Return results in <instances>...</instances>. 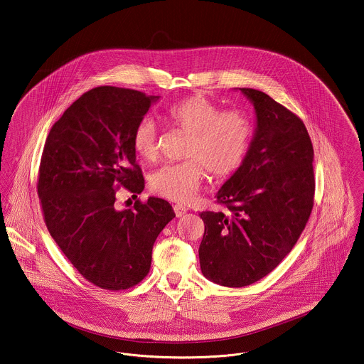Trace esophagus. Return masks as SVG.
Listing matches in <instances>:
<instances>
[{"label":"esophagus","instance_id":"esophagus-1","mask_svg":"<svg viewBox=\"0 0 364 364\" xmlns=\"http://www.w3.org/2000/svg\"><path fill=\"white\" fill-rule=\"evenodd\" d=\"M173 210L176 213V217H183L188 211V208L183 206V205H174Z\"/></svg>","mask_w":364,"mask_h":364}]
</instances>
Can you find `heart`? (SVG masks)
<instances>
[{"mask_svg": "<svg viewBox=\"0 0 364 364\" xmlns=\"http://www.w3.org/2000/svg\"><path fill=\"white\" fill-rule=\"evenodd\" d=\"M165 120L176 129L188 134L184 156L178 164H168L156 171L150 186L158 195L176 202H190L206 177L215 178L235 173L248 153L252 122L239 110H223L205 95L195 94L168 107ZM132 146L141 159L156 156V127L143 119L132 134Z\"/></svg>", "mask_w": 364, "mask_h": 364, "instance_id": "1", "label": "heart"}]
</instances>
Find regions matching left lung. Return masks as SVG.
<instances>
[{
	"instance_id": "obj_1",
	"label": "left lung",
	"mask_w": 364,
	"mask_h": 364,
	"mask_svg": "<svg viewBox=\"0 0 364 364\" xmlns=\"http://www.w3.org/2000/svg\"><path fill=\"white\" fill-rule=\"evenodd\" d=\"M254 105L257 127L240 168L217 192L223 211H203L200 269L210 281L242 288L273 272L310 218L315 178L303 122L267 94L239 88Z\"/></svg>"
}]
</instances>
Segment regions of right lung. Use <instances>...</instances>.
<instances>
[{
  "instance_id": "1",
  "label": "right lung",
  "mask_w": 364,
  "mask_h": 364,
  "mask_svg": "<svg viewBox=\"0 0 364 364\" xmlns=\"http://www.w3.org/2000/svg\"><path fill=\"white\" fill-rule=\"evenodd\" d=\"M158 98L95 87L54 122L43 147L38 195L48 230L73 267L102 289H128L146 277L156 237L176 217L156 196L134 208L114 206L119 186L144 188L132 134Z\"/></svg>"
}]
</instances>
